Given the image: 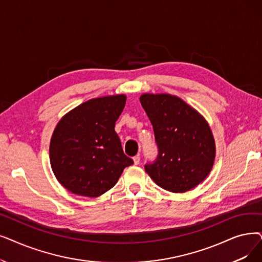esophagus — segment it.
Listing matches in <instances>:
<instances>
[{"label":"esophagus","instance_id":"obj_1","mask_svg":"<svg viewBox=\"0 0 262 262\" xmlns=\"http://www.w3.org/2000/svg\"><path fill=\"white\" fill-rule=\"evenodd\" d=\"M139 163H140V156L139 155H136L134 157V164L135 165H139Z\"/></svg>","mask_w":262,"mask_h":262}]
</instances>
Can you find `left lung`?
<instances>
[{
    "mask_svg": "<svg viewBox=\"0 0 262 262\" xmlns=\"http://www.w3.org/2000/svg\"><path fill=\"white\" fill-rule=\"evenodd\" d=\"M158 147L145 172L162 188L185 192L208 177L215 159V141L207 121L183 99L170 94H142Z\"/></svg>",
    "mask_w": 262,
    "mask_h": 262,
    "instance_id": "obj_1",
    "label": "left lung"
}]
</instances>
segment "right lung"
<instances>
[{"label": "right lung", "mask_w": 262, "mask_h": 262, "mask_svg": "<svg viewBox=\"0 0 262 262\" xmlns=\"http://www.w3.org/2000/svg\"><path fill=\"white\" fill-rule=\"evenodd\" d=\"M126 96L90 99L60 120L50 141L52 171L67 190L98 197L117 184L125 167L134 164L124 154L116 122Z\"/></svg>", "instance_id": "1"}]
</instances>
